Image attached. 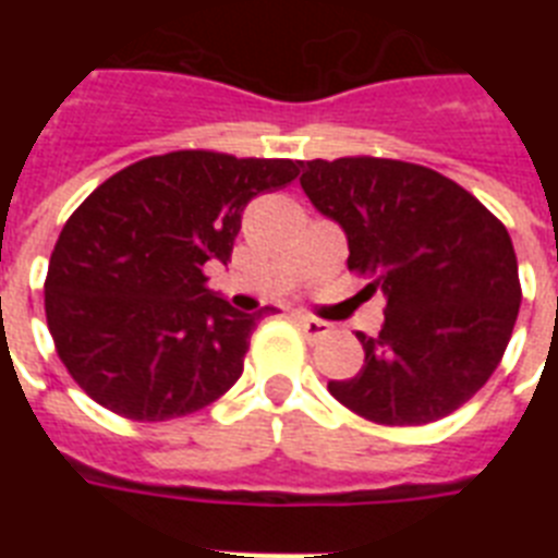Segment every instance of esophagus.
<instances>
[{"instance_id":"esophagus-1","label":"esophagus","mask_w":558,"mask_h":558,"mask_svg":"<svg viewBox=\"0 0 558 558\" xmlns=\"http://www.w3.org/2000/svg\"><path fill=\"white\" fill-rule=\"evenodd\" d=\"M295 322L301 324V330L306 332V339H322L330 332V324L322 322V318H315V315H306V313H295Z\"/></svg>"}]
</instances>
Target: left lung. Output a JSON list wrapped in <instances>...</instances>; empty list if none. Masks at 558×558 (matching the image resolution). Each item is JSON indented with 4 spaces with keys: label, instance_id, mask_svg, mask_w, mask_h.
I'll return each mask as SVG.
<instances>
[{
    "label": "left lung",
    "instance_id": "obj_1",
    "mask_svg": "<svg viewBox=\"0 0 558 558\" xmlns=\"http://www.w3.org/2000/svg\"><path fill=\"white\" fill-rule=\"evenodd\" d=\"M301 187L348 234L350 271L385 295L379 336L356 332L365 365L327 388L379 425H425L484 388L510 344L521 283L507 228L423 165L313 159Z\"/></svg>",
    "mask_w": 558,
    "mask_h": 558
}]
</instances>
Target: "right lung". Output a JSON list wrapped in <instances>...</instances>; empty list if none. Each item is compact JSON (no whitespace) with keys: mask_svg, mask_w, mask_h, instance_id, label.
Here are the masks:
<instances>
[{"mask_svg":"<svg viewBox=\"0 0 558 558\" xmlns=\"http://www.w3.org/2000/svg\"><path fill=\"white\" fill-rule=\"evenodd\" d=\"M301 161L177 150L118 170L57 236L46 322L72 379L112 414L161 423L210 405L243 373L254 327L205 283L231 260L245 205Z\"/></svg>","mask_w":558,"mask_h":558,"instance_id":"obj_1","label":"right lung"}]
</instances>
